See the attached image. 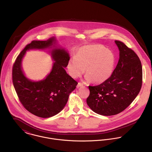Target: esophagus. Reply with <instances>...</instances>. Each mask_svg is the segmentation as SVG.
I'll use <instances>...</instances> for the list:
<instances>
[{"instance_id":"34e87169","label":"esophagus","mask_w":152,"mask_h":152,"mask_svg":"<svg viewBox=\"0 0 152 152\" xmlns=\"http://www.w3.org/2000/svg\"><path fill=\"white\" fill-rule=\"evenodd\" d=\"M84 85H83V83H78V85H77V88H80V87H83Z\"/></svg>"}]
</instances>
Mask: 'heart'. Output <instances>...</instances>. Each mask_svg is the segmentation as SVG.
Instances as JSON below:
<instances>
[{
    "label": "heart",
    "instance_id": "heart-1",
    "mask_svg": "<svg viewBox=\"0 0 152 152\" xmlns=\"http://www.w3.org/2000/svg\"><path fill=\"white\" fill-rule=\"evenodd\" d=\"M116 63L113 52L101 44L88 45L78 49L75 58L67 64L69 74L74 78L81 77L85 72L86 78L95 84H102L112 75Z\"/></svg>",
    "mask_w": 152,
    "mask_h": 152
}]
</instances>
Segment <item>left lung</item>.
<instances>
[{"instance_id": "left-lung-1", "label": "left lung", "mask_w": 152, "mask_h": 152, "mask_svg": "<svg viewBox=\"0 0 152 152\" xmlns=\"http://www.w3.org/2000/svg\"><path fill=\"white\" fill-rule=\"evenodd\" d=\"M119 59L110 78L96 86H89L87 105L94 112L115 115L133 101L142 84V66L137 54L125 44L115 40Z\"/></svg>"}]
</instances>
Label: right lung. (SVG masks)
<instances>
[{
    "label": "right lung",
    "instance_id": "add662e5",
    "mask_svg": "<svg viewBox=\"0 0 152 152\" xmlns=\"http://www.w3.org/2000/svg\"><path fill=\"white\" fill-rule=\"evenodd\" d=\"M54 37L46 41H32L17 57L13 66V83L23 107L32 114L43 118L60 112L68 101L70 93L78 83L66 72L69 55L65 48L57 45ZM49 49L55 61L50 72L43 80L34 82L27 78L22 69V60L30 49Z\"/></svg>",
    "mask_w": 152,
    "mask_h": 152
}]
</instances>
